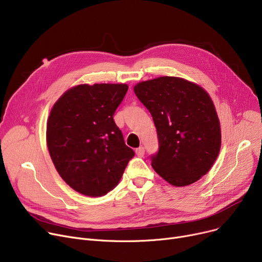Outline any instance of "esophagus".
I'll list each match as a JSON object with an SVG mask.
<instances>
[{
    "label": "esophagus",
    "instance_id": "esophagus-1",
    "mask_svg": "<svg viewBox=\"0 0 262 262\" xmlns=\"http://www.w3.org/2000/svg\"><path fill=\"white\" fill-rule=\"evenodd\" d=\"M136 154H137V156L142 157V156L144 155V147H143V146H140V147L137 148V149H136Z\"/></svg>",
    "mask_w": 262,
    "mask_h": 262
}]
</instances>
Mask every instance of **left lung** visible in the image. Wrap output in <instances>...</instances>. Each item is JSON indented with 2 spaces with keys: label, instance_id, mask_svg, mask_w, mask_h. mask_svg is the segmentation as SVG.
<instances>
[{
  "label": "left lung",
  "instance_id": "left-lung-1",
  "mask_svg": "<svg viewBox=\"0 0 262 262\" xmlns=\"http://www.w3.org/2000/svg\"><path fill=\"white\" fill-rule=\"evenodd\" d=\"M134 91L157 129L159 150L152 156L156 173L175 187L201 180L221 149V124L208 92L176 76L140 81Z\"/></svg>",
  "mask_w": 262,
  "mask_h": 262
}]
</instances>
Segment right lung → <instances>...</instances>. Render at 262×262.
<instances>
[{
    "label": "right lung",
    "instance_id": "add662e5",
    "mask_svg": "<svg viewBox=\"0 0 262 262\" xmlns=\"http://www.w3.org/2000/svg\"><path fill=\"white\" fill-rule=\"evenodd\" d=\"M126 84H81L53 105L47 144L55 169L78 193L98 198L120 183L134 150L126 146L114 114Z\"/></svg>",
    "mask_w": 262,
    "mask_h": 262
}]
</instances>
